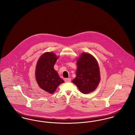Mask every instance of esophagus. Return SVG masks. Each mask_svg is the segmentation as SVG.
Returning a JSON list of instances; mask_svg holds the SVG:
<instances>
[{"label":"esophagus","mask_w":135,"mask_h":135,"mask_svg":"<svg viewBox=\"0 0 135 135\" xmlns=\"http://www.w3.org/2000/svg\"><path fill=\"white\" fill-rule=\"evenodd\" d=\"M64 81L66 83H68V82H70L71 81V79L70 78H65L64 79Z\"/></svg>","instance_id":"34e87169"}]
</instances>
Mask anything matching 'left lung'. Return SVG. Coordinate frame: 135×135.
<instances>
[{
  "instance_id": "1",
  "label": "left lung",
  "mask_w": 135,
  "mask_h": 135,
  "mask_svg": "<svg viewBox=\"0 0 135 135\" xmlns=\"http://www.w3.org/2000/svg\"><path fill=\"white\" fill-rule=\"evenodd\" d=\"M76 77L72 80L83 94L95 90L100 80V71L96 60L91 55L83 53L77 61Z\"/></svg>"
}]
</instances>
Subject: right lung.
Listing matches in <instances>:
<instances>
[{
  "instance_id": "add662e5",
  "label": "right lung",
  "mask_w": 135,
  "mask_h": 135,
  "mask_svg": "<svg viewBox=\"0 0 135 135\" xmlns=\"http://www.w3.org/2000/svg\"><path fill=\"white\" fill-rule=\"evenodd\" d=\"M57 59L54 53L45 52L39 59L36 67L35 77L39 86L50 94L64 82L54 68Z\"/></svg>"
}]
</instances>
